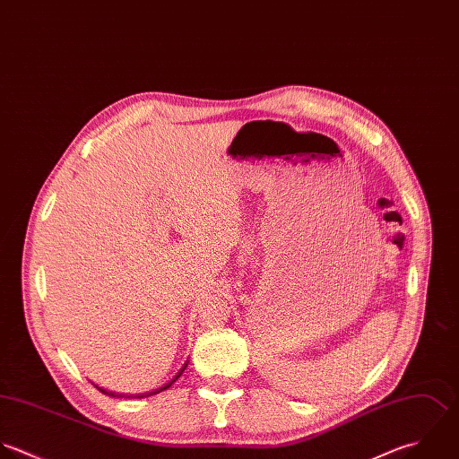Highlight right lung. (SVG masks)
Returning a JSON list of instances; mask_svg holds the SVG:
<instances>
[{"instance_id":"1","label":"right lung","mask_w":459,"mask_h":459,"mask_svg":"<svg viewBox=\"0 0 459 459\" xmlns=\"http://www.w3.org/2000/svg\"><path fill=\"white\" fill-rule=\"evenodd\" d=\"M186 365H188V361H186V363H185V365L181 367V370H179V372H178V374H176V376H174V377H172V379H170L169 383H165L163 386L156 388V390H153V392H146V394H139V395H125V394H116V392H108V390H103L101 386H96V388H98V390H100L101 394H105V395H108V397H117V399H123V397H125V399H130V397H134V399H143V397H150V395H156V394H160V392L167 390V388H169L170 385H174V381H176V379H178V377H179V376L183 374V370L186 368Z\"/></svg>"}]
</instances>
